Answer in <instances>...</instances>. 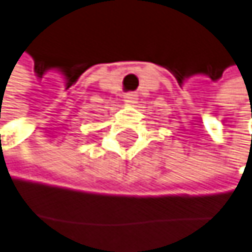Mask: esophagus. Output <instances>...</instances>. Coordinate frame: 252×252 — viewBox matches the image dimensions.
<instances>
[{
  "mask_svg": "<svg viewBox=\"0 0 252 252\" xmlns=\"http://www.w3.org/2000/svg\"><path fill=\"white\" fill-rule=\"evenodd\" d=\"M137 94L135 92H128L124 95V102L126 105H134V103H137Z\"/></svg>",
  "mask_w": 252,
  "mask_h": 252,
  "instance_id": "1",
  "label": "esophagus"
}]
</instances>
